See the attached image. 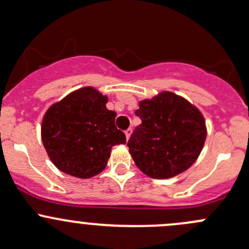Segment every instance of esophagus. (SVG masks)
Instances as JSON below:
<instances>
[{
  "label": "esophagus",
  "instance_id": "obj_1",
  "mask_svg": "<svg viewBox=\"0 0 249 249\" xmlns=\"http://www.w3.org/2000/svg\"><path fill=\"white\" fill-rule=\"evenodd\" d=\"M131 133H132V129H131V127H129V129L125 130V136H126V140H129L130 136H131Z\"/></svg>",
  "mask_w": 249,
  "mask_h": 249
}]
</instances>
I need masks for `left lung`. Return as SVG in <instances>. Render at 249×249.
I'll return each mask as SVG.
<instances>
[{"label": "left lung", "mask_w": 249, "mask_h": 249, "mask_svg": "<svg viewBox=\"0 0 249 249\" xmlns=\"http://www.w3.org/2000/svg\"><path fill=\"white\" fill-rule=\"evenodd\" d=\"M141 118L127 141L136 166L154 179H168L190 168L206 138L201 113L184 98L163 91L140 103Z\"/></svg>", "instance_id": "8db88e82"}]
</instances>
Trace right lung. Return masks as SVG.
Wrapping results in <instances>:
<instances>
[{
	"mask_svg": "<svg viewBox=\"0 0 249 249\" xmlns=\"http://www.w3.org/2000/svg\"><path fill=\"white\" fill-rule=\"evenodd\" d=\"M106 103V96L85 87L48 109L41 140L59 171L88 179L104 171L112 146L126 143L114 123L116 112L107 109Z\"/></svg>",
	"mask_w": 249,
	"mask_h": 249,
	"instance_id": "add662e5",
	"label": "right lung"
}]
</instances>
